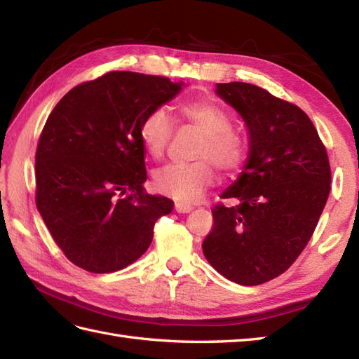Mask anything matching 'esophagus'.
I'll use <instances>...</instances> for the list:
<instances>
[{"label":"esophagus","instance_id":"34e87169","mask_svg":"<svg viewBox=\"0 0 359 359\" xmlns=\"http://www.w3.org/2000/svg\"><path fill=\"white\" fill-rule=\"evenodd\" d=\"M194 208L191 207V205H185V203H175V211L177 212H189V211H193Z\"/></svg>","mask_w":359,"mask_h":359}]
</instances>
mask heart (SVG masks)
<instances>
[{
	"instance_id": "obj_1",
	"label": "heart",
	"mask_w": 359,
	"mask_h": 359,
	"mask_svg": "<svg viewBox=\"0 0 359 359\" xmlns=\"http://www.w3.org/2000/svg\"><path fill=\"white\" fill-rule=\"evenodd\" d=\"M185 123L203 134L194 152L196 160L188 165H168L154 174L158 193L182 203L199 201L205 189L216 180L215 163L225 174H236L248 160V144L233 129V118L222 106L210 100H188L179 106ZM172 120L163 108L148 112L142 120L139 135L143 148L152 158H160L172 137Z\"/></svg>"
}]
</instances>
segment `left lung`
Here are the masks:
<instances>
[{
  "label": "left lung",
  "mask_w": 359,
  "mask_h": 359,
  "mask_svg": "<svg viewBox=\"0 0 359 359\" xmlns=\"http://www.w3.org/2000/svg\"><path fill=\"white\" fill-rule=\"evenodd\" d=\"M216 93L245 120L250 157L238 182L212 207L203 255L241 285L287 271L313 234L330 193L329 156L315 125L296 104L250 83H217Z\"/></svg>",
  "instance_id": "left-lung-1"
}]
</instances>
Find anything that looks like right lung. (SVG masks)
<instances>
[{"mask_svg": "<svg viewBox=\"0 0 359 359\" xmlns=\"http://www.w3.org/2000/svg\"><path fill=\"white\" fill-rule=\"evenodd\" d=\"M160 75L106 72L52 109L35 152L36 208L60 250L90 273H112L151 245L174 202L148 194L142 120L179 93Z\"/></svg>", "mask_w": 359, "mask_h": 359, "instance_id": "right-lung-1", "label": "right lung"}]
</instances>
